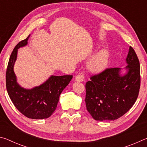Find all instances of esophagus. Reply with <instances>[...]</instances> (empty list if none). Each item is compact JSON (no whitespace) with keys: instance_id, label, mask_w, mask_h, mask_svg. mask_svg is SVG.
<instances>
[{"instance_id":"34e87169","label":"esophagus","mask_w":147,"mask_h":147,"mask_svg":"<svg viewBox=\"0 0 147 147\" xmlns=\"http://www.w3.org/2000/svg\"><path fill=\"white\" fill-rule=\"evenodd\" d=\"M75 80L77 82H83L84 80V76L82 74H79L75 77Z\"/></svg>"}]
</instances>
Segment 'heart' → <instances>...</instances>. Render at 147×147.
I'll use <instances>...</instances> for the list:
<instances>
[{"label":"heart","instance_id":"b5f03b06","mask_svg":"<svg viewBox=\"0 0 147 147\" xmlns=\"http://www.w3.org/2000/svg\"><path fill=\"white\" fill-rule=\"evenodd\" d=\"M109 59V53L106 49L98 51L88 63V69L93 73H100L108 66Z\"/></svg>","mask_w":147,"mask_h":147}]
</instances>
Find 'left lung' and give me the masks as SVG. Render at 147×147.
I'll use <instances>...</instances> for the list:
<instances>
[{
    "label": "left lung",
    "mask_w": 147,
    "mask_h": 147,
    "mask_svg": "<svg viewBox=\"0 0 147 147\" xmlns=\"http://www.w3.org/2000/svg\"><path fill=\"white\" fill-rule=\"evenodd\" d=\"M126 61L124 75L121 74V68H108L86 82V108L94 120H116L136 102L140 89V64L131 47Z\"/></svg>",
    "instance_id": "8db88e82"
}]
</instances>
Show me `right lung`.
I'll return each instance as SVG.
<instances>
[{"label": "right lung", "mask_w": 147, "mask_h": 147, "mask_svg": "<svg viewBox=\"0 0 147 147\" xmlns=\"http://www.w3.org/2000/svg\"><path fill=\"white\" fill-rule=\"evenodd\" d=\"M30 35L15 47L9 58L6 74V89L16 108L26 117L33 119L49 118L58 105L59 95L73 78L72 75L51 76L39 86L27 89L17 82L13 71L17 51L28 43Z\"/></svg>", "instance_id": "1"}]
</instances>
